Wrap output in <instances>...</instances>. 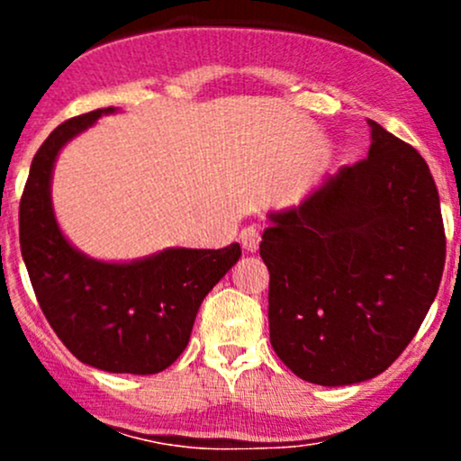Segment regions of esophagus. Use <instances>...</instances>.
<instances>
[{"instance_id": "obj_1", "label": "esophagus", "mask_w": 461, "mask_h": 461, "mask_svg": "<svg viewBox=\"0 0 461 461\" xmlns=\"http://www.w3.org/2000/svg\"><path fill=\"white\" fill-rule=\"evenodd\" d=\"M260 240L262 236L258 227H245V230L240 231V245L247 253H256L258 247H260Z\"/></svg>"}]
</instances>
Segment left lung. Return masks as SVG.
Here are the masks:
<instances>
[{
  "mask_svg": "<svg viewBox=\"0 0 461 461\" xmlns=\"http://www.w3.org/2000/svg\"><path fill=\"white\" fill-rule=\"evenodd\" d=\"M368 125V158L327 177L297 208L268 214L262 234L271 345L310 384L384 373L440 288L447 238L429 167L414 147Z\"/></svg>",
  "mask_w": 461,
  "mask_h": 461,
  "instance_id": "obj_1",
  "label": "left lung"
}]
</instances>
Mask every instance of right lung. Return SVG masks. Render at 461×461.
<instances>
[{
	"mask_svg": "<svg viewBox=\"0 0 461 461\" xmlns=\"http://www.w3.org/2000/svg\"><path fill=\"white\" fill-rule=\"evenodd\" d=\"M114 108L73 116L32 160L19 205L21 256L51 330L79 362L108 373L153 375L190 340L201 301L240 258L225 249H164L134 262H102L67 240L51 208V171L73 136Z\"/></svg>",
	"mask_w": 461,
	"mask_h": 461,
	"instance_id": "add662e5",
	"label": "right lung"
}]
</instances>
